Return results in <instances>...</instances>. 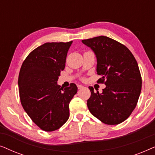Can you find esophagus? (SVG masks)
<instances>
[{
  "instance_id": "1",
  "label": "esophagus",
  "mask_w": 155,
  "mask_h": 155,
  "mask_svg": "<svg viewBox=\"0 0 155 155\" xmlns=\"http://www.w3.org/2000/svg\"><path fill=\"white\" fill-rule=\"evenodd\" d=\"M84 87V86L81 85V84H79V85H78V88L79 89V90H81V89H82Z\"/></svg>"
}]
</instances>
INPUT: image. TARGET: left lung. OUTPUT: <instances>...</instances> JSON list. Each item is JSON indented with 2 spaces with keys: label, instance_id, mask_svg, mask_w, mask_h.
<instances>
[{
  "label": "left lung",
  "instance_id": "left-lung-1",
  "mask_svg": "<svg viewBox=\"0 0 155 155\" xmlns=\"http://www.w3.org/2000/svg\"><path fill=\"white\" fill-rule=\"evenodd\" d=\"M97 58L98 82L106 84L102 93L89 87L91 96L87 104L90 113L108 125H117L129 117L140 94L142 78L135 57L126 46L99 36L82 40Z\"/></svg>",
  "mask_w": 155,
  "mask_h": 155
}]
</instances>
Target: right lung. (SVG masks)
<instances>
[{"label":"right lung","mask_w":155,"mask_h":155,"mask_svg":"<svg viewBox=\"0 0 155 155\" xmlns=\"http://www.w3.org/2000/svg\"><path fill=\"white\" fill-rule=\"evenodd\" d=\"M72 43L42 44L27 56L19 74L23 109L36 125L47 132L60 128L67 121L69 104L78 92L74 83L64 89L57 84Z\"/></svg>","instance_id":"right-lung-1"}]
</instances>
